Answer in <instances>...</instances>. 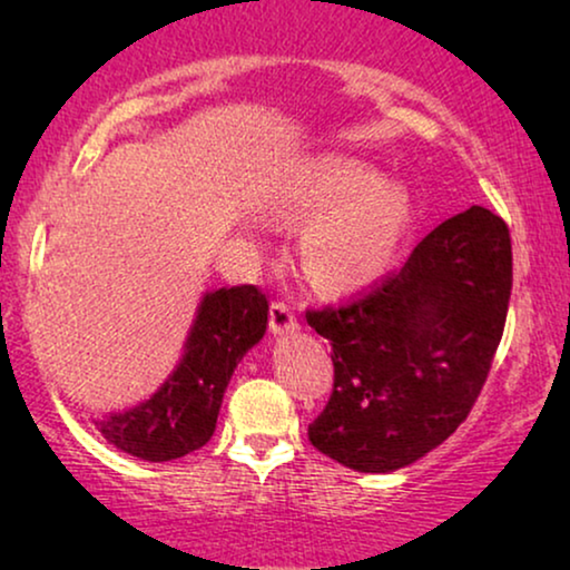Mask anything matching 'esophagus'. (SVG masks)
Instances as JSON below:
<instances>
[{"mask_svg":"<svg viewBox=\"0 0 570 570\" xmlns=\"http://www.w3.org/2000/svg\"><path fill=\"white\" fill-rule=\"evenodd\" d=\"M269 330L275 334H287L298 330V318H295L293 308L285 301H275L269 306Z\"/></svg>","mask_w":570,"mask_h":570,"instance_id":"34e87169","label":"esophagus"}]
</instances>
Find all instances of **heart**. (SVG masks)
Listing matches in <instances>:
<instances>
[{
    "label": "heart",
    "instance_id": "obj_1",
    "mask_svg": "<svg viewBox=\"0 0 570 570\" xmlns=\"http://www.w3.org/2000/svg\"><path fill=\"white\" fill-rule=\"evenodd\" d=\"M285 205L311 225L303 259L308 275L326 291H353L384 275L410 220L402 186L381 181L361 160H314L285 194Z\"/></svg>",
    "mask_w": 570,
    "mask_h": 570
}]
</instances>
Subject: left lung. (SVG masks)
Masks as SVG:
<instances>
[{
  "instance_id": "left-lung-1",
  "label": "left lung",
  "mask_w": 570,
  "mask_h": 570,
  "mask_svg": "<svg viewBox=\"0 0 570 570\" xmlns=\"http://www.w3.org/2000/svg\"><path fill=\"white\" fill-rule=\"evenodd\" d=\"M511 236L470 207L415 246L402 269L340 306L308 308L330 340L334 386L308 441L357 472H394L464 423L509 314Z\"/></svg>"
}]
</instances>
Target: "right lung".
<instances>
[{"mask_svg":"<svg viewBox=\"0 0 570 570\" xmlns=\"http://www.w3.org/2000/svg\"><path fill=\"white\" fill-rule=\"evenodd\" d=\"M267 295L256 285L207 293L178 368L150 400L100 420L104 439L145 462H170L213 439L225 386L267 330Z\"/></svg>","mask_w":570,"mask_h":570,"instance_id":"1","label":"right lung"}]
</instances>
